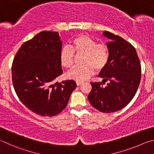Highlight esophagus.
<instances>
[{
  "instance_id": "obj_1",
  "label": "esophagus",
  "mask_w": 154,
  "mask_h": 154,
  "mask_svg": "<svg viewBox=\"0 0 154 154\" xmlns=\"http://www.w3.org/2000/svg\"><path fill=\"white\" fill-rule=\"evenodd\" d=\"M83 83V82H81V81H76V85L78 86H80V85H82Z\"/></svg>"
}]
</instances>
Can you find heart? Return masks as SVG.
Here are the masks:
<instances>
[{
    "instance_id": "heart-1",
    "label": "heart",
    "mask_w": 154,
    "mask_h": 154,
    "mask_svg": "<svg viewBox=\"0 0 154 154\" xmlns=\"http://www.w3.org/2000/svg\"><path fill=\"white\" fill-rule=\"evenodd\" d=\"M70 46L62 47L59 53L61 66L66 68H70L74 64V53L85 54V65L75 66L67 73L70 79L84 81L93 74L95 68L101 70L108 63L109 52L107 45L104 42H97L88 35L80 34L74 37L70 42Z\"/></svg>"
}]
</instances>
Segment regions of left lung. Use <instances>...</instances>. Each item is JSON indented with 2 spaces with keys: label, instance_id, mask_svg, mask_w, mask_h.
I'll use <instances>...</instances> for the list:
<instances>
[{
  "label": "left lung",
  "instance_id": "8db88e82",
  "mask_svg": "<svg viewBox=\"0 0 154 154\" xmlns=\"http://www.w3.org/2000/svg\"><path fill=\"white\" fill-rule=\"evenodd\" d=\"M109 59L99 76L103 82H91L88 99L92 106L103 113L117 112L130 103L138 89L141 66L135 48L122 37L105 31ZM109 81L104 87L105 82Z\"/></svg>",
  "mask_w": 154,
  "mask_h": 154
}]
</instances>
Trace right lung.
I'll use <instances>...</instances> for the list:
<instances>
[{
  "instance_id": "1",
  "label": "right lung",
  "mask_w": 154,
  "mask_h": 154,
  "mask_svg": "<svg viewBox=\"0 0 154 154\" xmlns=\"http://www.w3.org/2000/svg\"><path fill=\"white\" fill-rule=\"evenodd\" d=\"M61 45L58 32L42 31L21 46L13 61L12 81L18 98L42 116L59 114L76 87L73 80L53 82L63 73Z\"/></svg>"
}]
</instances>
